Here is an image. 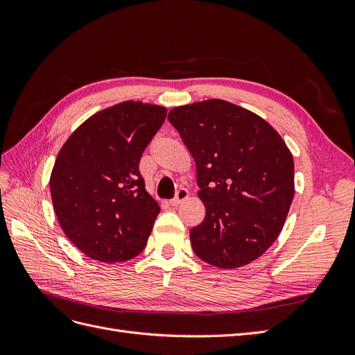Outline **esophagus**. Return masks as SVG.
Masks as SVG:
<instances>
[{"label": "esophagus", "instance_id": "obj_1", "mask_svg": "<svg viewBox=\"0 0 355 355\" xmlns=\"http://www.w3.org/2000/svg\"><path fill=\"white\" fill-rule=\"evenodd\" d=\"M189 196V191L187 188H179L178 192H176V197L173 200H170V204L171 206H179V204L182 201H185Z\"/></svg>", "mask_w": 355, "mask_h": 355}]
</instances>
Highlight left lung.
<instances>
[{"instance_id": "obj_1", "label": "left lung", "mask_w": 355, "mask_h": 355, "mask_svg": "<svg viewBox=\"0 0 355 355\" xmlns=\"http://www.w3.org/2000/svg\"><path fill=\"white\" fill-rule=\"evenodd\" d=\"M168 121L197 166L206 216L189 231L201 261L234 270L280 235L295 196V164L272 125L220 99L176 106Z\"/></svg>"}]
</instances>
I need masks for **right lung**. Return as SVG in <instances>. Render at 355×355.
<instances>
[{
	"instance_id": "right-lung-1",
	"label": "right lung",
	"mask_w": 355,
	"mask_h": 355,
	"mask_svg": "<svg viewBox=\"0 0 355 355\" xmlns=\"http://www.w3.org/2000/svg\"><path fill=\"white\" fill-rule=\"evenodd\" d=\"M164 106L125 101L96 112L63 144L50 176L53 209L69 241L94 261L124 262L141 253L158 202L139 161L163 125Z\"/></svg>"
}]
</instances>
